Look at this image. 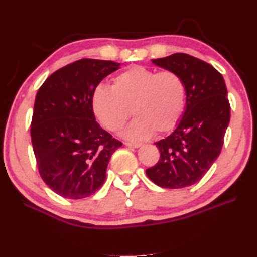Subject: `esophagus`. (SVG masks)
<instances>
[{
	"label": "esophagus",
	"instance_id": "1",
	"mask_svg": "<svg viewBox=\"0 0 257 257\" xmlns=\"http://www.w3.org/2000/svg\"><path fill=\"white\" fill-rule=\"evenodd\" d=\"M124 145H125V146L133 147V148H138L139 146H141V144H139V143H129V142H125Z\"/></svg>",
	"mask_w": 257,
	"mask_h": 257
}]
</instances>
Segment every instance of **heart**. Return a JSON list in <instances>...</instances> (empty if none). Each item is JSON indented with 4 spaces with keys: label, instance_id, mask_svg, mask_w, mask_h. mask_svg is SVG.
<instances>
[{
    "label": "heart",
    "instance_id": "1",
    "mask_svg": "<svg viewBox=\"0 0 257 257\" xmlns=\"http://www.w3.org/2000/svg\"><path fill=\"white\" fill-rule=\"evenodd\" d=\"M93 110L104 128L119 132L133 114L123 137L144 141L154 133L173 129L184 113L186 84L174 71L156 72L134 65L113 78L112 88L99 86L93 94Z\"/></svg>",
    "mask_w": 257,
    "mask_h": 257
}]
</instances>
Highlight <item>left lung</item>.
<instances>
[{
  "instance_id": "left-lung-1",
  "label": "left lung",
  "mask_w": 257,
  "mask_h": 257,
  "mask_svg": "<svg viewBox=\"0 0 257 257\" xmlns=\"http://www.w3.org/2000/svg\"><path fill=\"white\" fill-rule=\"evenodd\" d=\"M152 62L183 77L186 108L174 132L155 143L161 157L146 174L161 188H186L206 175L221 152L230 120L227 87L216 68L188 54Z\"/></svg>"
}]
</instances>
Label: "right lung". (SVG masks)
<instances>
[{
    "mask_svg": "<svg viewBox=\"0 0 257 257\" xmlns=\"http://www.w3.org/2000/svg\"><path fill=\"white\" fill-rule=\"evenodd\" d=\"M119 66L111 60H76L54 72L37 92L32 147L41 179L60 197L95 193L111 155L122 145L96 122L92 102L99 83Z\"/></svg>",
    "mask_w": 257,
    "mask_h": 257,
    "instance_id": "1",
    "label": "right lung"
}]
</instances>
